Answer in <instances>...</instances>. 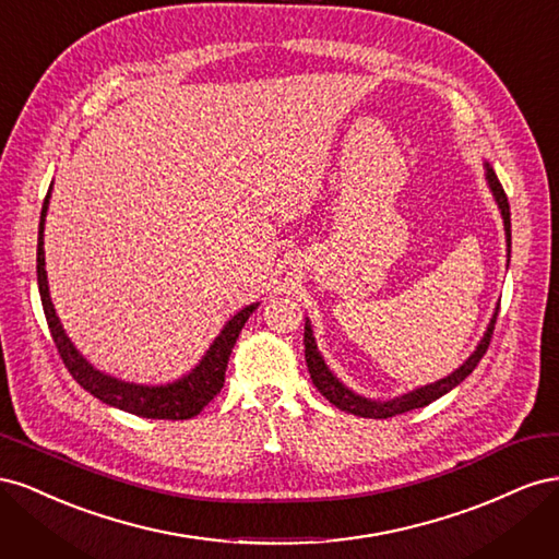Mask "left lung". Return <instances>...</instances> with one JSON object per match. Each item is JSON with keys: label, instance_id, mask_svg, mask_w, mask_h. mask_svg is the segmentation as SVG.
Masks as SVG:
<instances>
[{"label": "left lung", "instance_id": "obj_1", "mask_svg": "<svg viewBox=\"0 0 559 559\" xmlns=\"http://www.w3.org/2000/svg\"><path fill=\"white\" fill-rule=\"evenodd\" d=\"M485 179H487L489 191H492L497 205L501 210L503 230H506V247H509V261H511V207H509V198H506L503 186L499 183V179H497L492 167H489V163H485ZM497 312H499V308H497ZM497 312H495L492 321H489V326L483 335V341L478 343L476 352H473L471 357L454 370V373H450L448 378L438 380L433 384H425L419 389H413V392L401 394V396L389 399V401H376V399L359 396L357 392H352L349 386H345L341 380H337L331 373V368L324 364V359H321V354H319L317 343H314V335H312L310 319H306V335H302V343H306V361H308L312 384L319 389L321 396H326L335 405V408H341V411L352 413V415H359V417L386 419V417H394V415L408 413V411H415V408H425V405H429L436 399H441L443 394L450 392V389H454L456 384L464 382L473 373V368L480 364L483 354L489 347V341H492V331H495V324H497Z\"/></svg>", "mask_w": 559, "mask_h": 559}]
</instances>
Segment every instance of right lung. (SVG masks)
<instances>
[{"mask_svg":"<svg viewBox=\"0 0 559 559\" xmlns=\"http://www.w3.org/2000/svg\"><path fill=\"white\" fill-rule=\"evenodd\" d=\"M53 189V183H50ZM50 189L46 193L44 207H41V218H39V242H37V282H39V296H41V306L44 314L48 321L50 335H53V343L60 352V359L70 370L72 378L91 392L95 399H99L107 405H114L118 411L132 413L138 417H148V419H191L195 417L205 405L222 392L224 380H226V368H228V357L233 352L235 341L245 326V321L249 314L259 308V302H251V306L242 308L238 314H233L226 326L222 329L214 337V343L210 345L205 357L200 359V364L186 373L183 378L170 382V384H134L118 380L114 376L103 373L97 370L93 364L86 361V357L72 345L70 337H67L60 319L56 314L53 302H50L48 294V280H46V259H44V222H46V212H48V200H50Z\"/></svg>","mask_w":559,"mask_h":559,"instance_id":"obj_1","label":"right lung"}]
</instances>
